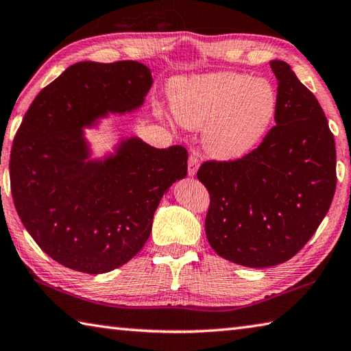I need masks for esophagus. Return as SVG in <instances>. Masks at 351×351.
Wrapping results in <instances>:
<instances>
[{
  "label": "esophagus",
  "instance_id": "obj_1",
  "mask_svg": "<svg viewBox=\"0 0 351 351\" xmlns=\"http://www.w3.org/2000/svg\"><path fill=\"white\" fill-rule=\"evenodd\" d=\"M197 169H199V159L196 155H190L189 158V176H195Z\"/></svg>",
  "mask_w": 351,
  "mask_h": 351
}]
</instances>
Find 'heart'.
I'll return each mask as SVG.
<instances>
[{"instance_id":"1","label":"heart","mask_w":351,"mask_h":351,"mask_svg":"<svg viewBox=\"0 0 351 351\" xmlns=\"http://www.w3.org/2000/svg\"><path fill=\"white\" fill-rule=\"evenodd\" d=\"M169 98L181 125L206 127L204 150L219 161H237L256 149L278 107L270 81L234 72L176 78L169 87Z\"/></svg>"}]
</instances>
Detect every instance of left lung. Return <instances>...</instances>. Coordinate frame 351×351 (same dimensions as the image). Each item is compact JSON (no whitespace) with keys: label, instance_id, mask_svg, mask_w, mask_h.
Segmentation results:
<instances>
[{"label":"left lung","instance_id":"left-lung-1","mask_svg":"<svg viewBox=\"0 0 351 351\" xmlns=\"http://www.w3.org/2000/svg\"><path fill=\"white\" fill-rule=\"evenodd\" d=\"M276 125L238 161L204 162L208 244L234 264L265 269L295 256L326 218L336 189V147L315 95L273 60Z\"/></svg>","mask_w":351,"mask_h":351}]
</instances>
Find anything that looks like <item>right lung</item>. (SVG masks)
<instances>
[{
	"mask_svg": "<svg viewBox=\"0 0 351 351\" xmlns=\"http://www.w3.org/2000/svg\"><path fill=\"white\" fill-rule=\"evenodd\" d=\"M152 84L138 61L76 62L38 93L16 132L9 169L18 216L67 269L99 275L129 263L162 195L187 175L182 145L156 149L138 136L92 158L84 129L138 110Z\"/></svg>",
	"mask_w": 351,
	"mask_h": 351,
	"instance_id": "obj_1",
	"label": "right lung"
}]
</instances>
